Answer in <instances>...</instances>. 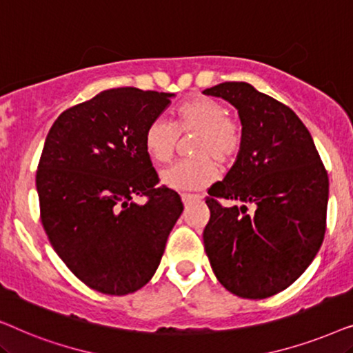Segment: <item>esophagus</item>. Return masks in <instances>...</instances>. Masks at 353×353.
Here are the masks:
<instances>
[{"instance_id":"obj_1","label":"esophagus","mask_w":353,"mask_h":353,"mask_svg":"<svg viewBox=\"0 0 353 353\" xmlns=\"http://www.w3.org/2000/svg\"><path fill=\"white\" fill-rule=\"evenodd\" d=\"M201 199V196H197V194H181V201H183V204H190L191 201H199Z\"/></svg>"}]
</instances>
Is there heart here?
<instances>
[{
    "instance_id": "b5f03b06",
    "label": "heart",
    "mask_w": 353,
    "mask_h": 353,
    "mask_svg": "<svg viewBox=\"0 0 353 353\" xmlns=\"http://www.w3.org/2000/svg\"><path fill=\"white\" fill-rule=\"evenodd\" d=\"M180 133L196 134L191 154L194 159L172 163L161 172L165 186L178 191L204 190L219 176L215 162H233L243 146V130L226 117L225 105L210 98H192L178 109L176 123L157 117L148 125L144 148L156 162H167L175 152Z\"/></svg>"
}]
</instances>
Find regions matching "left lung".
Listing matches in <instances>:
<instances>
[{"mask_svg": "<svg viewBox=\"0 0 353 353\" xmlns=\"http://www.w3.org/2000/svg\"><path fill=\"white\" fill-rule=\"evenodd\" d=\"M234 105L243 146L209 190L204 248L215 276L243 299L281 292L313 262L326 231L330 181L302 120L245 81L202 91ZM216 199L239 201L223 208ZM254 210L247 212V205Z\"/></svg>", "mask_w": 353, "mask_h": 353, "instance_id": "1", "label": "left lung"}]
</instances>
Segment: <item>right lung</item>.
<instances>
[{"mask_svg": "<svg viewBox=\"0 0 353 353\" xmlns=\"http://www.w3.org/2000/svg\"><path fill=\"white\" fill-rule=\"evenodd\" d=\"M173 93L101 91L62 112L37 172L41 223L67 268L94 291L125 296L151 281L183 212L144 148ZM137 195L150 197L146 205Z\"/></svg>", "mask_w": 353, "mask_h": 353, "instance_id": "add662e5", "label": "right lung"}]
</instances>
